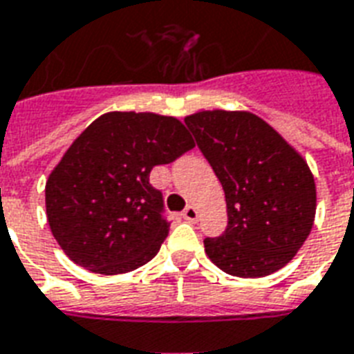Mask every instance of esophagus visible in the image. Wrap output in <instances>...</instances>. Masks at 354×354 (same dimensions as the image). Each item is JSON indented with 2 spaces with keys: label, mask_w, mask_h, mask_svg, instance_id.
Returning a JSON list of instances; mask_svg holds the SVG:
<instances>
[{
  "label": "esophagus",
  "mask_w": 354,
  "mask_h": 354,
  "mask_svg": "<svg viewBox=\"0 0 354 354\" xmlns=\"http://www.w3.org/2000/svg\"><path fill=\"white\" fill-rule=\"evenodd\" d=\"M182 217L187 221V223H195V221L198 219V209H196L195 206H187L182 212Z\"/></svg>",
  "instance_id": "34e87169"
}]
</instances>
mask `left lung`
Here are the masks:
<instances>
[{
  "mask_svg": "<svg viewBox=\"0 0 354 354\" xmlns=\"http://www.w3.org/2000/svg\"><path fill=\"white\" fill-rule=\"evenodd\" d=\"M225 189L228 226L206 237L207 258L225 273L260 279L293 260L315 219V182L301 153L249 111L185 117Z\"/></svg>",
  "mask_w": 354,
  "mask_h": 354,
  "instance_id": "1",
  "label": "left lung"
}]
</instances>
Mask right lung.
<instances>
[{
  "label": "right lung",
  "mask_w": 354,
  "mask_h": 354,
  "mask_svg": "<svg viewBox=\"0 0 354 354\" xmlns=\"http://www.w3.org/2000/svg\"><path fill=\"white\" fill-rule=\"evenodd\" d=\"M195 147L178 118L111 111L64 152L46 182V215L64 254L100 274L145 266L169 236L150 171Z\"/></svg>",
  "instance_id": "obj_1"
}]
</instances>
